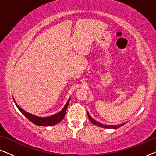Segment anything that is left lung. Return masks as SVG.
Segmentation results:
<instances>
[{
    "mask_svg": "<svg viewBox=\"0 0 156 156\" xmlns=\"http://www.w3.org/2000/svg\"><path fill=\"white\" fill-rule=\"evenodd\" d=\"M87 114H88V117H89V119L91 121V122L93 123V124H95L98 126H100V127H103V128H106V129H117V128H119L121 126H122L123 125H124L125 123H121V124H119V125H104V124H102V123L98 122V121L94 120V119L91 118L90 115L88 114V112H87Z\"/></svg>",
    "mask_w": 156,
    "mask_h": 156,
    "instance_id": "1",
    "label": "left lung"
}]
</instances>
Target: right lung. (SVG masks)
Instances as JSON below:
<instances>
[{"label": "right lung", "mask_w": 156, "mask_h": 156, "mask_svg": "<svg viewBox=\"0 0 156 156\" xmlns=\"http://www.w3.org/2000/svg\"><path fill=\"white\" fill-rule=\"evenodd\" d=\"M70 101V99L68 100L67 104H65V107L62 108V110L60 111L59 113L57 114L52 115V116H49V117H39V116H34V115L29 114L22 109L20 106H19L18 104L16 103L17 107L18 108V109L20 111V112L24 115V116L26 117V118L28 119L29 121H30L32 123H35V125L37 126H54L57 123H58L59 121H61L62 119H64V117L65 116V113L66 111H67L68 104H69V102Z\"/></svg>", "instance_id": "1"}]
</instances>
